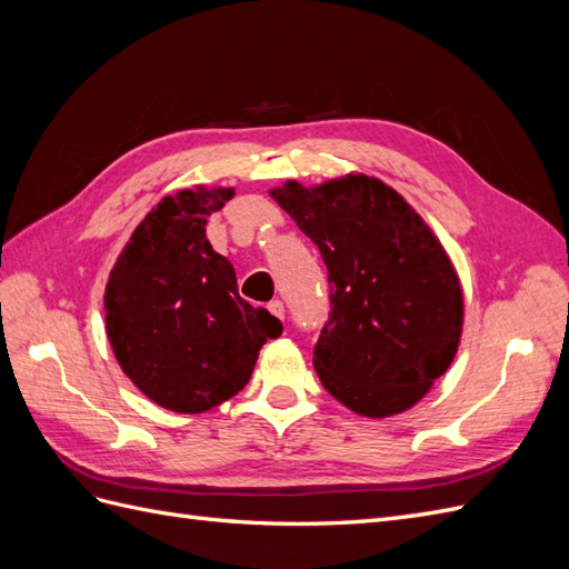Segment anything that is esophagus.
<instances>
[{"instance_id": "34e87169", "label": "esophagus", "mask_w": 569, "mask_h": 569, "mask_svg": "<svg viewBox=\"0 0 569 569\" xmlns=\"http://www.w3.org/2000/svg\"><path fill=\"white\" fill-rule=\"evenodd\" d=\"M268 311L274 316V318H280V320H284V303L280 301V299H274V301H270L268 303Z\"/></svg>"}]
</instances>
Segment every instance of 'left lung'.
<instances>
[{
  "instance_id": "left-lung-1",
  "label": "left lung",
  "mask_w": 569,
  "mask_h": 569,
  "mask_svg": "<svg viewBox=\"0 0 569 569\" xmlns=\"http://www.w3.org/2000/svg\"><path fill=\"white\" fill-rule=\"evenodd\" d=\"M268 192L313 239L332 284L313 353L322 387L375 420L416 406L453 363L465 322L458 270L435 230L366 173Z\"/></svg>"
}]
</instances>
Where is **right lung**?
<instances>
[{
    "instance_id": "1",
    "label": "right lung",
    "mask_w": 569,
    "mask_h": 569,
    "mask_svg": "<svg viewBox=\"0 0 569 569\" xmlns=\"http://www.w3.org/2000/svg\"><path fill=\"white\" fill-rule=\"evenodd\" d=\"M232 187L194 184L163 197L118 253L104 291L107 337L132 385L157 406L194 416L242 391L282 322L249 306L206 220Z\"/></svg>"
}]
</instances>
